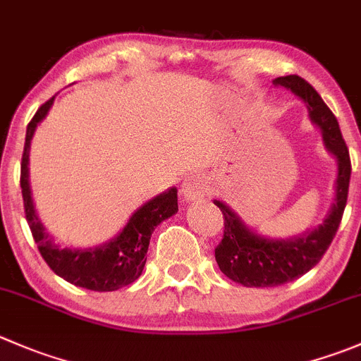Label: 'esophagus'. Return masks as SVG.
I'll return each instance as SVG.
<instances>
[{"label": "esophagus", "mask_w": 361, "mask_h": 361, "mask_svg": "<svg viewBox=\"0 0 361 361\" xmlns=\"http://www.w3.org/2000/svg\"><path fill=\"white\" fill-rule=\"evenodd\" d=\"M183 195L188 201H194V199L202 197L208 192V183H206L204 178L201 174H190V176L185 180L183 183Z\"/></svg>", "instance_id": "1"}]
</instances>
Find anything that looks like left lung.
I'll return each instance as SVG.
<instances>
[{
	"mask_svg": "<svg viewBox=\"0 0 361 361\" xmlns=\"http://www.w3.org/2000/svg\"><path fill=\"white\" fill-rule=\"evenodd\" d=\"M275 86L291 90L309 106L310 120L323 132L326 148L337 157V197L323 224L309 234L295 240H268L257 236L224 202L213 201L224 215V236L215 247L220 271L231 281L247 288H275L305 275L312 269L334 241L348 202L351 159L337 118L323 102L319 93L300 75H284L274 80Z\"/></svg>",
	"mask_w": 361,
	"mask_h": 361,
	"instance_id": "8db88e82",
	"label": "left lung"
}]
</instances>
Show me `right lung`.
<instances>
[{"label": "right lung", "instance_id": "add662e5", "mask_svg": "<svg viewBox=\"0 0 361 361\" xmlns=\"http://www.w3.org/2000/svg\"><path fill=\"white\" fill-rule=\"evenodd\" d=\"M52 100L54 97L42 104L27 123L26 142H24L23 160H20V188H23L26 220L30 224L38 252L56 275L65 279L70 284L90 289V291H116L141 277L153 229L162 220L169 219L178 212V190L171 188L166 194H160L159 197L141 206L130 216L120 236L102 247L77 250V248H61L56 245L54 240L45 233L44 226L35 213L30 181H27V157H30L31 137H33L38 121L44 120L47 111L51 109Z\"/></svg>", "mask_w": 361, "mask_h": 361}]
</instances>
